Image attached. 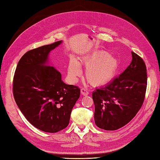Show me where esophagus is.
I'll return each mask as SVG.
<instances>
[{"label":"esophagus","mask_w":160,"mask_h":160,"mask_svg":"<svg viewBox=\"0 0 160 160\" xmlns=\"http://www.w3.org/2000/svg\"><path fill=\"white\" fill-rule=\"evenodd\" d=\"M80 93H81V94L82 95V96H88V94H89V92H88V91H87V89H84V88H82V89H81Z\"/></svg>","instance_id":"34e87169"}]
</instances>
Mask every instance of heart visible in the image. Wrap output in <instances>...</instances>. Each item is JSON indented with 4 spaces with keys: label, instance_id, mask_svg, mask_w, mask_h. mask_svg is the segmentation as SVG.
<instances>
[{
    "label": "heart",
    "instance_id": "1",
    "mask_svg": "<svg viewBox=\"0 0 160 160\" xmlns=\"http://www.w3.org/2000/svg\"><path fill=\"white\" fill-rule=\"evenodd\" d=\"M80 64L86 68L85 77L91 85L104 86L113 80L120 70L119 60L104 51L83 57ZM68 76L71 82H76L81 74V68L76 59L71 58L68 65Z\"/></svg>",
    "mask_w": 160,
    "mask_h": 160
}]
</instances>
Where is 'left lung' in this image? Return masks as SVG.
<instances>
[{
  "label": "left lung",
  "mask_w": 160,
  "mask_h": 160,
  "mask_svg": "<svg viewBox=\"0 0 160 160\" xmlns=\"http://www.w3.org/2000/svg\"><path fill=\"white\" fill-rule=\"evenodd\" d=\"M132 60L118 78L92 93L96 126L115 131L128 124L144 102L147 86L146 64L141 58L131 52Z\"/></svg>",
  "instance_id": "obj_1"
}]
</instances>
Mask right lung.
<instances>
[{
	"mask_svg": "<svg viewBox=\"0 0 160 160\" xmlns=\"http://www.w3.org/2000/svg\"><path fill=\"white\" fill-rule=\"evenodd\" d=\"M62 40L25 53L17 64L13 93L24 116L40 131L56 132L69 123L71 113L80 90L66 84L61 73L49 64L51 51Z\"/></svg>",
	"mask_w": 160,
	"mask_h": 160,
	"instance_id": "add662e5",
	"label": "right lung"
}]
</instances>
